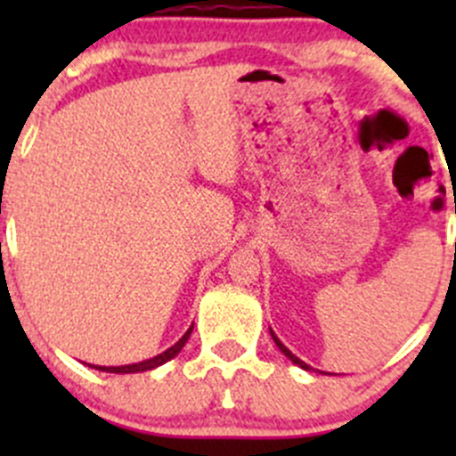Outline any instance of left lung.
<instances>
[{
	"instance_id": "1",
	"label": "left lung",
	"mask_w": 456,
	"mask_h": 456,
	"mask_svg": "<svg viewBox=\"0 0 456 456\" xmlns=\"http://www.w3.org/2000/svg\"><path fill=\"white\" fill-rule=\"evenodd\" d=\"M271 338H273L275 346H278V348H280V351H282V353H284V355H287V357H289V360H291V362H293V364H296V366H300V369H305V370H311V366H309V364H305V362H302V360H300V357H296V355H293V353H291V351H289V348H287V346H284V344H282V342H280V339H278V335H275V333H273V330H271Z\"/></svg>"
}]
</instances>
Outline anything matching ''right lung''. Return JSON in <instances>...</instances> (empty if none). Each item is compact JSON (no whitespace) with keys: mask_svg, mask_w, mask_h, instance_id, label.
Returning a JSON list of instances; mask_svg holds the SVG:
<instances>
[{"mask_svg":"<svg viewBox=\"0 0 456 456\" xmlns=\"http://www.w3.org/2000/svg\"><path fill=\"white\" fill-rule=\"evenodd\" d=\"M191 330H194V324H191L190 329H187V333L183 335V338L178 339V342L174 344V346H169L167 351L160 353V355H156V357H151V360L139 362V364H127V366H92V369L103 370V372H121V375H126V372H142V370H151V369H156V366H160V364H165V362H169V360H172V357H176L178 353H181V348L185 346L187 339H190Z\"/></svg>","mask_w":456,"mask_h":456,"instance_id":"right-lung-1","label":"right lung"}]
</instances>
